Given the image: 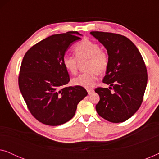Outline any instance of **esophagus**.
<instances>
[{
    "instance_id": "esophagus-1",
    "label": "esophagus",
    "mask_w": 159,
    "mask_h": 159,
    "mask_svg": "<svg viewBox=\"0 0 159 159\" xmlns=\"http://www.w3.org/2000/svg\"><path fill=\"white\" fill-rule=\"evenodd\" d=\"M93 91H94V90H93V88H88V89H87V92L88 93V94H90V93H92Z\"/></svg>"
}]
</instances>
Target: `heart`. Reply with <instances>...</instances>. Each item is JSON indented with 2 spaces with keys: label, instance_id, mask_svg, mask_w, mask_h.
<instances>
[{
  "label": "heart",
  "instance_id": "b5f03b06",
  "mask_svg": "<svg viewBox=\"0 0 159 159\" xmlns=\"http://www.w3.org/2000/svg\"><path fill=\"white\" fill-rule=\"evenodd\" d=\"M75 56L65 55L63 57L62 64L64 68L72 75L78 71L79 61L88 60L86 70L77 77L73 78L71 82L74 85L89 88L96 82L98 74L105 73L109 66V56L106 51L101 49L98 43L88 39H84L74 47Z\"/></svg>",
  "mask_w": 159,
  "mask_h": 159
}]
</instances>
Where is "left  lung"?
Segmentation results:
<instances>
[{
	"label": "left lung",
	"instance_id": "left-lung-1",
	"mask_svg": "<svg viewBox=\"0 0 159 159\" xmlns=\"http://www.w3.org/2000/svg\"><path fill=\"white\" fill-rule=\"evenodd\" d=\"M90 34L107 49L110 59L103 82L111 87L95 88L100 96L95 108L106 120L123 122L134 114L143 101L146 66L138 48L125 36L98 31Z\"/></svg>",
	"mask_w": 159,
	"mask_h": 159
}]
</instances>
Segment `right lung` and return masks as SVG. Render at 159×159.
I'll list each match as a JSON object with an SVG mask.
<instances>
[{"label":"right lung","instance_id":"obj_1","mask_svg":"<svg viewBox=\"0 0 159 159\" xmlns=\"http://www.w3.org/2000/svg\"><path fill=\"white\" fill-rule=\"evenodd\" d=\"M79 35L71 31L48 37L30 48L21 61L19 90L31 114L44 125L58 126L70 120L88 95L83 87H66L70 78L62 64L65 52L81 39Z\"/></svg>","mask_w":159,"mask_h":159}]
</instances>
